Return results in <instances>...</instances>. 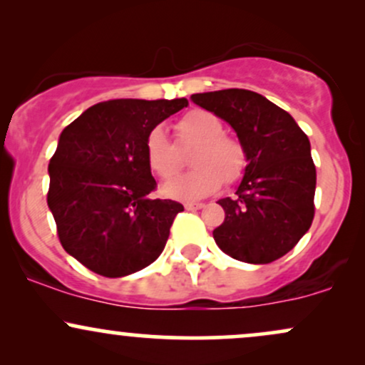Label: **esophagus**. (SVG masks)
<instances>
[{"label":"esophagus","mask_w":365,"mask_h":365,"mask_svg":"<svg viewBox=\"0 0 365 365\" xmlns=\"http://www.w3.org/2000/svg\"><path fill=\"white\" fill-rule=\"evenodd\" d=\"M202 207H204V204H200V202H187L185 204L187 211H199V209H202Z\"/></svg>","instance_id":"esophagus-1"}]
</instances>
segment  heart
<instances>
[{
    "label": "heart",
    "instance_id": "1",
    "mask_svg": "<svg viewBox=\"0 0 365 365\" xmlns=\"http://www.w3.org/2000/svg\"><path fill=\"white\" fill-rule=\"evenodd\" d=\"M180 144H197L190 158L194 170L170 180L161 187L163 195L178 200H197L215 194L223 185L237 182L245 170V150L235 139L223 135L225 127L212 113L194 110L177 123ZM145 159L149 168L161 178L178 173L180 159L161 127H154L145 137Z\"/></svg>",
    "mask_w": 365,
    "mask_h": 365
}]
</instances>
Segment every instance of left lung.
<instances>
[{"label": "left lung", "instance_id": "obj_1", "mask_svg": "<svg viewBox=\"0 0 365 365\" xmlns=\"http://www.w3.org/2000/svg\"><path fill=\"white\" fill-rule=\"evenodd\" d=\"M192 101L225 120L245 150L237 197L217 200L225 221L212 232L216 245L249 264L283 257L314 220L316 166L307 135L290 113L257 92H200Z\"/></svg>", "mask_w": 365, "mask_h": 365}]
</instances>
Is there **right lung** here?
<instances>
[{
	"label": "right lung",
	"mask_w": 365,
	"mask_h": 365,
	"mask_svg": "<svg viewBox=\"0 0 365 365\" xmlns=\"http://www.w3.org/2000/svg\"><path fill=\"white\" fill-rule=\"evenodd\" d=\"M180 99H113L61 132L49 161L48 206L63 249L87 269L120 278L159 257L183 206L150 199L145 137L185 108Z\"/></svg>",
	"instance_id": "obj_1"
}]
</instances>
